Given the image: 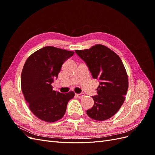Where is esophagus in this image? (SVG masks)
<instances>
[{
    "label": "esophagus",
    "mask_w": 155,
    "mask_h": 155,
    "mask_svg": "<svg viewBox=\"0 0 155 155\" xmlns=\"http://www.w3.org/2000/svg\"><path fill=\"white\" fill-rule=\"evenodd\" d=\"M84 94L82 93V94H76V96L78 98H82L83 97H84Z\"/></svg>",
    "instance_id": "1"
}]
</instances>
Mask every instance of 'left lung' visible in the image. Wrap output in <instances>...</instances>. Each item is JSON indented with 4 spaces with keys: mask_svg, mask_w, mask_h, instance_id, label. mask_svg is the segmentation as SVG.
<instances>
[{
    "mask_svg": "<svg viewBox=\"0 0 155 155\" xmlns=\"http://www.w3.org/2000/svg\"><path fill=\"white\" fill-rule=\"evenodd\" d=\"M87 65L94 79L99 80L94 104L87 110L91 118L106 120L113 116L124 104L129 82L124 65L114 51L102 45L90 49L75 50Z\"/></svg>",
    "mask_w": 155,
    "mask_h": 155,
    "instance_id": "obj_1",
    "label": "left lung"
}]
</instances>
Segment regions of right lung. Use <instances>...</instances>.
<instances>
[{"label":"right lung","mask_w":155,"mask_h":155,"mask_svg":"<svg viewBox=\"0 0 155 155\" xmlns=\"http://www.w3.org/2000/svg\"><path fill=\"white\" fill-rule=\"evenodd\" d=\"M74 51L45 46L27 59L21 73V89L30 110L46 122H55L65 114L73 91H53L51 83L58 77L62 64Z\"/></svg>","instance_id":"1"}]
</instances>
